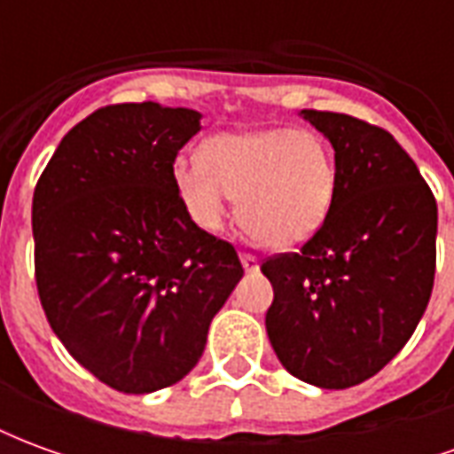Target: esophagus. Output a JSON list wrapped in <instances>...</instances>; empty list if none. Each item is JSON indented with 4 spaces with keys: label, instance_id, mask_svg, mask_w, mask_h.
Wrapping results in <instances>:
<instances>
[{
    "label": "esophagus",
    "instance_id": "obj_1",
    "mask_svg": "<svg viewBox=\"0 0 454 454\" xmlns=\"http://www.w3.org/2000/svg\"><path fill=\"white\" fill-rule=\"evenodd\" d=\"M240 265L246 272H255L257 270V257L253 253H240Z\"/></svg>",
    "mask_w": 454,
    "mask_h": 454
}]
</instances>
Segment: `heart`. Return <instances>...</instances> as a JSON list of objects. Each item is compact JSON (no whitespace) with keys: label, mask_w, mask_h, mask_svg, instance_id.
Wrapping results in <instances>:
<instances>
[{"label":"heart","mask_w":454,"mask_h":454,"mask_svg":"<svg viewBox=\"0 0 454 454\" xmlns=\"http://www.w3.org/2000/svg\"><path fill=\"white\" fill-rule=\"evenodd\" d=\"M172 182L192 221L218 231L228 199L257 243L275 250L301 246L331 211L335 162L311 130L257 129L218 133L201 148V160H177Z\"/></svg>","instance_id":"obj_1"}]
</instances>
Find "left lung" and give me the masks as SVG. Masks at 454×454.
Here are the masks:
<instances>
[{
	"mask_svg": "<svg viewBox=\"0 0 454 454\" xmlns=\"http://www.w3.org/2000/svg\"><path fill=\"white\" fill-rule=\"evenodd\" d=\"M301 116L333 145L335 194L299 253L260 265L275 289L265 325L289 374L348 389L406 345L428 306L438 207L389 130L348 114Z\"/></svg>",
	"mask_w": 454,
	"mask_h": 454,
	"instance_id": "8db88e82",
	"label": "left lung"
}]
</instances>
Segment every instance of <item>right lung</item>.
<instances>
[{
    "instance_id": "add662e5",
    "label": "right lung",
    "mask_w": 454,
    "mask_h": 454,
    "mask_svg": "<svg viewBox=\"0 0 454 454\" xmlns=\"http://www.w3.org/2000/svg\"><path fill=\"white\" fill-rule=\"evenodd\" d=\"M201 114L155 102L90 114L34 192L35 286L74 360L123 394L177 384L243 277L236 247L199 228L172 182Z\"/></svg>"
}]
</instances>
